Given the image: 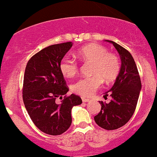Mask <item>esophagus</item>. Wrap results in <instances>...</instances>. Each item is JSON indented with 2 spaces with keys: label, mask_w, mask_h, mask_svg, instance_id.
Returning <instances> with one entry per match:
<instances>
[{
  "label": "esophagus",
  "mask_w": 157,
  "mask_h": 157,
  "mask_svg": "<svg viewBox=\"0 0 157 157\" xmlns=\"http://www.w3.org/2000/svg\"><path fill=\"white\" fill-rule=\"evenodd\" d=\"M82 100L83 102H89V101H90V99H87V98H82Z\"/></svg>",
  "instance_id": "1"
}]
</instances>
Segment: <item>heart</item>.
<instances>
[{
    "instance_id": "obj_1",
    "label": "heart",
    "mask_w": 157,
    "mask_h": 157,
    "mask_svg": "<svg viewBox=\"0 0 157 157\" xmlns=\"http://www.w3.org/2000/svg\"><path fill=\"white\" fill-rule=\"evenodd\" d=\"M77 56L82 63H92L90 75L72 85V91L82 97H90L106 83L116 79L120 72V60L116 55L110 53L108 48L98 44L85 45L78 51ZM79 66L74 59L64 56L59 63V71L65 78H71L78 72Z\"/></svg>"
}]
</instances>
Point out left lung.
<instances>
[{"instance_id": "1", "label": "left lung", "mask_w": 157, "mask_h": 157, "mask_svg": "<svg viewBox=\"0 0 157 157\" xmlns=\"http://www.w3.org/2000/svg\"><path fill=\"white\" fill-rule=\"evenodd\" d=\"M107 41L112 43L120 54L121 68L114 85L109 91L112 97L110 102L106 104L100 101L101 109L94 116V120L99 127L112 130L124 126L132 117L139 98L141 83L131 54L117 43L109 40ZM109 92L105 93L104 98L109 96Z\"/></svg>"}]
</instances>
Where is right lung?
<instances>
[{"label": "right lung", "instance_id": "1", "mask_svg": "<svg viewBox=\"0 0 157 157\" xmlns=\"http://www.w3.org/2000/svg\"><path fill=\"white\" fill-rule=\"evenodd\" d=\"M71 46L69 41L43 48L29 59L25 69V108L34 125L50 135H59L70 127L71 109L82 102L79 96L65 95L69 90L59 71L60 60ZM57 98L63 99L60 103Z\"/></svg>", "mask_w": 157, "mask_h": 157}]
</instances>
